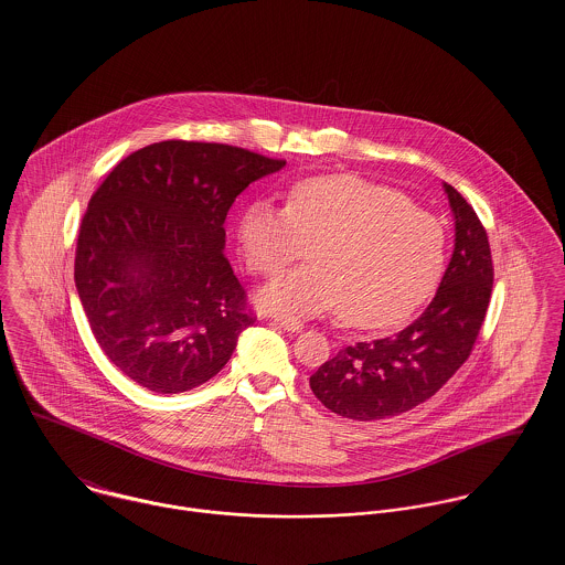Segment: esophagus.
I'll return each instance as SVG.
<instances>
[{"label":"esophagus","instance_id":"1","mask_svg":"<svg viewBox=\"0 0 565 565\" xmlns=\"http://www.w3.org/2000/svg\"><path fill=\"white\" fill-rule=\"evenodd\" d=\"M275 323L288 332H300L305 328V323L298 322V320H290V318H275Z\"/></svg>","mask_w":565,"mask_h":565}]
</instances>
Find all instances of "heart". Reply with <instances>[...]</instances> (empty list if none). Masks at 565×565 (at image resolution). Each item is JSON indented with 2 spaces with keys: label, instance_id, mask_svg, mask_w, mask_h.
I'll list each match as a JSON object with an SVG mask.
<instances>
[{
  "label": "heart",
  "instance_id": "obj_1",
  "mask_svg": "<svg viewBox=\"0 0 565 565\" xmlns=\"http://www.w3.org/2000/svg\"><path fill=\"white\" fill-rule=\"evenodd\" d=\"M239 242L247 269L277 277L263 307L286 316L341 309V320L379 330L408 318L436 288L447 233L430 212L396 190L355 175H320L296 184L286 207L256 201L243 214Z\"/></svg>",
  "mask_w": 565,
  "mask_h": 565
}]
</instances>
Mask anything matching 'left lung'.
Segmentation results:
<instances>
[{"instance_id":"obj_1","label":"left lung","mask_w":565,"mask_h":565,"mask_svg":"<svg viewBox=\"0 0 565 565\" xmlns=\"http://www.w3.org/2000/svg\"><path fill=\"white\" fill-rule=\"evenodd\" d=\"M456 215V249L428 309L394 337L355 343L323 362L309 385L332 413L373 422L431 398L468 360L493 288V260L483 222L445 184Z\"/></svg>"}]
</instances>
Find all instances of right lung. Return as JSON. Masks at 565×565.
I'll return each mask as SVG.
<instances>
[{
  "mask_svg": "<svg viewBox=\"0 0 565 565\" xmlns=\"http://www.w3.org/2000/svg\"><path fill=\"white\" fill-rule=\"evenodd\" d=\"M286 164L228 143L167 139L118 162L82 215L74 279L109 362L157 394L210 381L256 316L224 256V220Z\"/></svg>",
  "mask_w": 565,
  "mask_h": 565,
  "instance_id": "add662e5",
  "label": "right lung"
}]
</instances>
